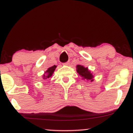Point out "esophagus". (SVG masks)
Listing matches in <instances>:
<instances>
[{
	"mask_svg": "<svg viewBox=\"0 0 133 133\" xmlns=\"http://www.w3.org/2000/svg\"><path fill=\"white\" fill-rule=\"evenodd\" d=\"M69 64H70V61H67L66 63H64V65H66V66H68V65H69Z\"/></svg>",
	"mask_w": 133,
	"mask_h": 133,
	"instance_id": "esophagus-1",
	"label": "esophagus"
}]
</instances>
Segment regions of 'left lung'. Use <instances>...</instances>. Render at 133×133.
<instances>
[{
    "mask_svg": "<svg viewBox=\"0 0 133 133\" xmlns=\"http://www.w3.org/2000/svg\"><path fill=\"white\" fill-rule=\"evenodd\" d=\"M76 71L79 75L82 77V79L87 81H90L92 82L94 81V76L92 75L90 70H88V67H85L81 65H77L76 66Z\"/></svg>",
    "mask_w": 133,
    "mask_h": 133,
    "instance_id": "1",
    "label": "left lung"
}]
</instances>
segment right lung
Returning <instances> with one entry per match:
<instances>
[{
    "instance_id": "add662e5",
    "label": "right lung",
    "mask_w": 133,
    "mask_h": 133,
    "mask_svg": "<svg viewBox=\"0 0 133 133\" xmlns=\"http://www.w3.org/2000/svg\"><path fill=\"white\" fill-rule=\"evenodd\" d=\"M56 67H57V66H55V65H54V66L51 67H49V68L48 69V70L45 72V73L42 76V78L43 80H46L48 78H50L51 76H52L53 73H54Z\"/></svg>"
}]
</instances>
